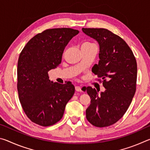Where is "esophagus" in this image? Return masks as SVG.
<instances>
[{"instance_id": "obj_1", "label": "esophagus", "mask_w": 150, "mask_h": 150, "mask_svg": "<svg viewBox=\"0 0 150 150\" xmlns=\"http://www.w3.org/2000/svg\"><path fill=\"white\" fill-rule=\"evenodd\" d=\"M75 90L77 91H79V92H81V91H82V90H81V87H79V86H76Z\"/></svg>"}]
</instances>
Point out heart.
<instances>
[{"instance_id":"obj_1","label":"heart","mask_w":150,"mask_h":150,"mask_svg":"<svg viewBox=\"0 0 150 150\" xmlns=\"http://www.w3.org/2000/svg\"><path fill=\"white\" fill-rule=\"evenodd\" d=\"M85 44H91V43H85Z\"/></svg>"}]
</instances>
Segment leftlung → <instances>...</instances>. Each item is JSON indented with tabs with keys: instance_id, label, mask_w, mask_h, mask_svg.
Here are the masks:
<instances>
[{
	"instance_id": "8db88e82",
	"label": "left lung",
	"mask_w": 150,
	"mask_h": 150,
	"mask_svg": "<svg viewBox=\"0 0 150 150\" xmlns=\"http://www.w3.org/2000/svg\"><path fill=\"white\" fill-rule=\"evenodd\" d=\"M82 30L99 44L100 60L92 72L100 78L98 81L106 88L98 95L95 88H85L91 98L86 117L96 127L109 126L122 117L135 95L136 60L126 42L107 29L83 28Z\"/></svg>"
}]
</instances>
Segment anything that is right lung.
Listing matches in <instances>:
<instances>
[{"label":"right lung","instance_id":"add662e5","mask_svg":"<svg viewBox=\"0 0 150 150\" xmlns=\"http://www.w3.org/2000/svg\"><path fill=\"white\" fill-rule=\"evenodd\" d=\"M79 32L69 28L47 29L30 39L19 55V100L26 116L38 125L49 126L59 122L74 95V85L53 83L47 72L60 64L65 46Z\"/></svg>","mask_w":150,"mask_h":150}]
</instances>
